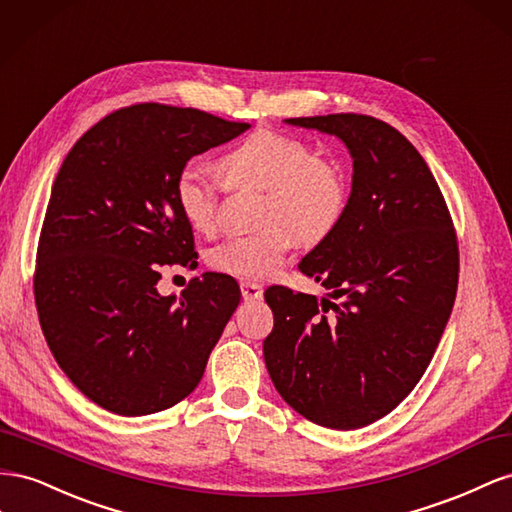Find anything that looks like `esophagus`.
<instances>
[{"mask_svg":"<svg viewBox=\"0 0 512 512\" xmlns=\"http://www.w3.org/2000/svg\"><path fill=\"white\" fill-rule=\"evenodd\" d=\"M240 291H242V298L246 302H255V300H259L261 296H264V289H261V285L251 283V281H242L240 283Z\"/></svg>","mask_w":512,"mask_h":512,"instance_id":"obj_1","label":"esophagus"}]
</instances>
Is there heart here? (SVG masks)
<instances>
[{
	"label": "heart",
	"mask_w": 512,
	"mask_h": 512,
	"mask_svg": "<svg viewBox=\"0 0 512 512\" xmlns=\"http://www.w3.org/2000/svg\"><path fill=\"white\" fill-rule=\"evenodd\" d=\"M229 184L266 191L261 231L229 238L210 251V266L236 279L264 281L285 264L300 240L317 244L337 229L349 203V175L343 160L315 152L309 141L279 130H257L225 154ZM223 182L201 158L182 165L175 178V201L186 223L212 233L221 214Z\"/></svg>",
	"instance_id": "b5f03b06"
}]
</instances>
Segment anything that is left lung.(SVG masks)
<instances>
[{
	"mask_svg": "<svg viewBox=\"0 0 512 512\" xmlns=\"http://www.w3.org/2000/svg\"><path fill=\"white\" fill-rule=\"evenodd\" d=\"M285 122L339 137L354 175L341 223L298 264L328 296L266 289V367L306 420L360 429L390 414L429 367L457 296L455 227L425 158L397 128L358 113Z\"/></svg>",
	"mask_w": 512,
	"mask_h": 512,
	"instance_id": "obj_1",
	"label": "left lung"
}]
</instances>
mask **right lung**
I'll return each mask as SVG.
<instances>
[{
	"mask_svg": "<svg viewBox=\"0 0 512 512\" xmlns=\"http://www.w3.org/2000/svg\"><path fill=\"white\" fill-rule=\"evenodd\" d=\"M251 124L143 102L109 113L72 145L42 223L34 296L66 377L102 410L148 416L201 382L240 287L206 272L160 296L163 266H193L195 238L175 201L184 163Z\"/></svg>",
	"mask_w": 512,
	"mask_h": 512,
	"instance_id": "1",
	"label": "right lung"
}]
</instances>
